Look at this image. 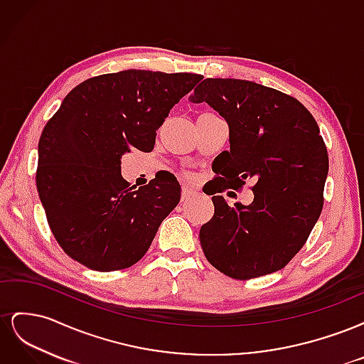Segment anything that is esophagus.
<instances>
[{"mask_svg":"<svg viewBox=\"0 0 364 364\" xmlns=\"http://www.w3.org/2000/svg\"><path fill=\"white\" fill-rule=\"evenodd\" d=\"M194 194H196V191H194V190L188 188V186H182V194H181V199H182V202H188Z\"/></svg>","mask_w":364,"mask_h":364,"instance_id":"esophagus-1","label":"esophagus"}]
</instances>
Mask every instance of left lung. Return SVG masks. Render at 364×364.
<instances>
[{"label":"left lung","mask_w":364,"mask_h":364,"mask_svg":"<svg viewBox=\"0 0 364 364\" xmlns=\"http://www.w3.org/2000/svg\"><path fill=\"white\" fill-rule=\"evenodd\" d=\"M191 100L206 102L229 124L217 193L255 181L249 206L232 208L211 194L214 215L199 234L206 259L240 281L284 269L323 208L329 162L314 117L289 94L238 79H206Z\"/></svg>","instance_id":"8db88e82"}]
</instances>
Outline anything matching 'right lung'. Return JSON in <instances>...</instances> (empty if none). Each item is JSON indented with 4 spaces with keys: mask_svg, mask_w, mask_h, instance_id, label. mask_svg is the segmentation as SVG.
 Listing matches in <instances>:
<instances>
[{
    "mask_svg": "<svg viewBox=\"0 0 364 364\" xmlns=\"http://www.w3.org/2000/svg\"><path fill=\"white\" fill-rule=\"evenodd\" d=\"M203 79L127 70L77 85L42 130L36 186L51 232L70 258L97 272L134 266L181 200L174 176L130 186L121 156L151 151L171 107Z\"/></svg>",
    "mask_w": 364,
    "mask_h": 364,
    "instance_id": "right-lung-1",
    "label": "right lung"
}]
</instances>
